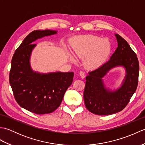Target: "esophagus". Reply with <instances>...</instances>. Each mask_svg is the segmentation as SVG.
<instances>
[{
  "label": "esophagus",
  "mask_w": 145,
  "mask_h": 145,
  "mask_svg": "<svg viewBox=\"0 0 145 145\" xmlns=\"http://www.w3.org/2000/svg\"><path fill=\"white\" fill-rule=\"evenodd\" d=\"M79 74H80V77L82 78H85V73L84 72H82V71H80V72H79Z\"/></svg>",
  "instance_id": "esophagus-1"
}]
</instances>
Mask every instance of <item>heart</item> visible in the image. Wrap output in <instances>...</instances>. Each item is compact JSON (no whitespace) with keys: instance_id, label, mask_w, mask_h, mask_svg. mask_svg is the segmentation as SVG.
Instances as JSON below:
<instances>
[{"instance_id":"obj_1","label":"heart","mask_w":145,"mask_h":145,"mask_svg":"<svg viewBox=\"0 0 145 145\" xmlns=\"http://www.w3.org/2000/svg\"><path fill=\"white\" fill-rule=\"evenodd\" d=\"M70 46L75 56L85 58V66L90 69H98L103 65L112 51V44L108 38L91 34L75 37L71 40ZM69 58L72 62L76 61L70 54Z\"/></svg>"}]
</instances>
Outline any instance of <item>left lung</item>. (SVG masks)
Returning <instances> with one entry per match:
<instances>
[{
  "label": "left lung",
  "mask_w": 145,
  "mask_h": 145,
  "mask_svg": "<svg viewBox=\"0 0 145 145\" xmlns=\"http://www.w3.org/2000/svg\"><path fill=\"white\" fill-rule=\"evenodd\" d=\"M115 36L118 47L110 60L101 67L89 72L86 76L85 104L95 115H109L123 110L138 86L139 62L137 55L123 38L118 34ZM117 67H124L125 75L120 87L112 90L106 87L103 77Z\"/></svg>",
  "instance_id": "left-lung-1"
}]
</instances>
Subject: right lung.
<instances>
[{"instance_id":"1","label":"right lung","mask_w":145,"mask_h":145,"mask_svg":"<svg viewBox=\"0 0 145 145\" xmlns=\"http://www.w3.org/2000/svg\"><path fill=\"white\" fill-rule=\"evenodd\" d=\"M57 33L56 30H52L30 32L12 59L9 82L15 100L21 107L36 114L54 112L73 82V72L40 73L33 70L30 65V57L37 45L33 42Z\"/></svg>"}]
</instances>
